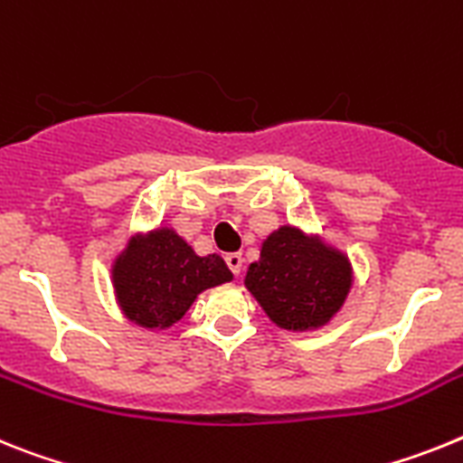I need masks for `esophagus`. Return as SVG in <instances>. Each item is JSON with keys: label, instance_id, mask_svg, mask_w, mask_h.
Instances as JSON below:
<instances>
[{"label": "esophagus", "instance_id": "obj_1", "mask_svg": "<svg viewBox=\"0 0 463 463\" xmlns=\"http://www.w3.org/2000/svg\"><path fill=\"white\" fill-rule=\"evenodd\" d=\"M226 263H228V268H231L232 275H235V277L242 275V270H244V259H242V254H228V256H226Z\"/></svg>", "mask_w": 463, "mask_h": 463}]
</instances>
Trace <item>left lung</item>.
<instances>
[{
  "instance_id": "obj_1",
  "label": "left lung",
  "mask_w": 463,
  "mask_h": 463,
  "mask_svg": "<svg viewBox=\"0 0 463 463\" xmlns=\"http://www.w3.org/2000/svg\"><path fill=\"white\" fill-rule=\"evenodd\" d=\"M352 263L321 237L281 226L268 235L244 287L284 331L326 326L352 288Z\"/></svg>"
}]
</instances>
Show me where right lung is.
<instances>
[{
    "label": "right lung",
    "mask_w": 463,
    "mask_h": 463,
    "mask_svg": "<svg viewBox=\"0 0 463 463\" xmlns=\"http://www.w3.org/2000/svg\"><path fill=\"white\" fill-rule=\"evenodd\" d=\"M232 279L219 254L198 256L172 228L128 240L111 265L118 307L142 328H170L188 312L198 293Z\"/></svg>",
    "instance_id": "obj_1"
}]
</instances>
